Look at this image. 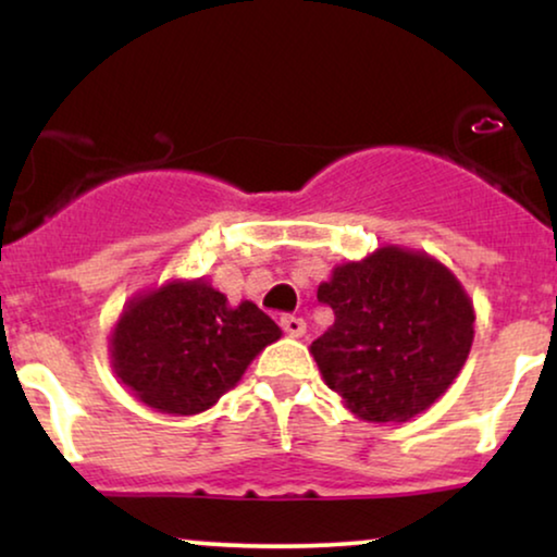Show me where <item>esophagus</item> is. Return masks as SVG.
Wrapping results in <instances>:
<instances>
[{
  "label": "esophagus",
  "instance_id": "obj_1",
  "mask_svg": "<svg viewBox=\"0 0 557 557\" xmlns=\"http://www.w3.org/2000/svg\"><path fill=\"white\" fill-rule=\"evenodd\" d=\"M281 330H284L288 337H301V334L307 332V322H304L301 317L284 314V317H281Z\"/></svg>",
  "mask_w": 557,
  "mask_h": 557
}]
</instances>
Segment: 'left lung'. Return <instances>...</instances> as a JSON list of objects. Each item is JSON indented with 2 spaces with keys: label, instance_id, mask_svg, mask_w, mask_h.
Segmentation results:
<instances>
[{
  "label": "left lung",
  "instance_id": "left-lung-1",
  "mask_svg": "<svg viewBox=\"0 0 557 557\" xmlns=\"http://www.w3.org/2000/svg\"><path fill=\"white\" fill-rule=\"evenodd\" d=\"M334 324L311 342L324 383L362 421H408L467 362L474 309L454 273L400 248L347 263L319 286Z\"/></svg>",
  "mask_w": 557,
  "mask_h": 557
}]
</instances>
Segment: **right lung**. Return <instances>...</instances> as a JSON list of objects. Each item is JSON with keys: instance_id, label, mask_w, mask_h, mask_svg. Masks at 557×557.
<instances>
[{"instance_id": "right-lung-1", "label": "right lung", "mask_w": 557, "mask_h": 557, "mask_svg": "<svg viewBox=\"0 0 557 557\" xmlns=\"http://www.w3.org/2000/svg\"><path fill=\"white\" fill-rule=\"evenodd\" d=\"M281 330L256 304L227 307L205 281L170 284L132 301L113 332V368L136 398L162 413L208 410L238 383Z\"/></svg>"}]
</instances>
